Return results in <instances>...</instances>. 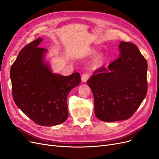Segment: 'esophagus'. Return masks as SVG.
Wrapping results in <instances>:
<instances>
[{"mask_svg": "<svg viewBox=\"0 0 159 159\" xmlns=\"http://www.w3.org/2000/svg\"><path fill=\"white\" fill-rule=\"evenodd\" d=\"M89 76H90L89 73H88V72H85V73H84L82 75H81V80H82V81H84V82H86L87 80L89 79Z\"/></svg>", "mask_w": 159, "mask_h": 159, "instance_id": "34e87169", "label": "esophagus"}]
</instances>
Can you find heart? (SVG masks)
Listing matches in <instances>:
<instances>
[{
	"label": "heart",
	"instance_id": "b5f03b06",
	"mask_svg": "<svg viewBox=\"0 0 159 159\" xmlns=\"http://www.w3.org/2000/svg\"><path fill=\"white\" fill-rule=\"evenodd\" d=\"M94 52H95V51H94V50H92V51H91L90 53H91V54H93Z\"/></svg>",
	"mask_w": 159,
	"mask_h": 159
}]
</instances>
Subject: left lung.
<instances>
[{"instance_id":"8db88e82","label":"left lung","mask_w":159,"mask_h":159,"mask_svg":"<svg viewBox=\"0 0 159 159\" xmlns=\"http://www.w3.org/2000/svg\"><path fill=\"white\" fill-rule=\"evenodd\" d=\"M120 56L108 68L96 70L87 81L94 98L95 114L106 122L129 119L147 93V62L132 43L120 42Z\"/></svg>"}]
</instances>
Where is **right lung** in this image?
<instances>
[{
    "label": "right lung",
    "mask_w": 159,
    "mask_h": 159,
    "mask_svg": "<svg viewBox=\"0 0 159 159\" xmlns=\"http://www.w3.org/2000/svg\"><path fill=\"white\" fill-rule=\"evenodd\" d=\"M42 41L38 38L24 47L11 66L13 99L35 123L57 125L68 119L67 98L71 89L80 84V74H53L44 60L47 50L38 47Z\"/></svg>",
    "instance_id": "right-lung-1"
}]
</instances>
